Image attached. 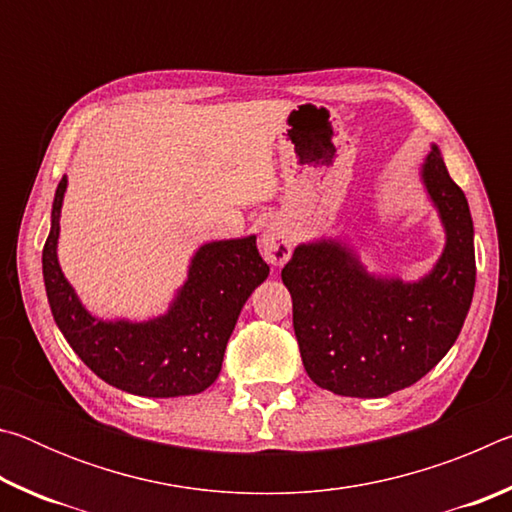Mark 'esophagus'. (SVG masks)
Masks as SVG:
<instances>
[{
  "instance_id": "34e87169",
  "label": "esophagus",
  "mask_w": 512,
  "mask_h": 512,
  "mask_svg": "<svg viewBox=\"0 0 512 512\" xmlns=\"http://www.w3.org/2000/svg\"><path fill=\"white\" fill-rule=\"evenodd\" d=\"M259 248H262V255L268 264H287L293 250V239L287 225L282 221L268 223L262 232V239H259Z\"/></svg>"
}]
</instances>
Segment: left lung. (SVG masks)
<instances>
[{
    "label": "left lung",
    "mask_w": 512,
    "mask_h": 512,
    "mask_svg": "<svg viewBox=\"0 0 512 512\" xmlns=\"http://www.w3.org/2000/svg\"><path fill=\"white\" fill-rule=\"evenodd\" d=\"M445 228V250L418 282L366 271L336 239L300 244L282 268L307 375L345 397H386L415 384L445 357L472 305L476 262L470 205L440 158L420 169Z\"/></svg>",
    "instance_id": "obj_1"
}]
</instances>
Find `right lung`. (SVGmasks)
Here are the masks:
<instances>
[{"label": "right lung", "mask_w": 512, "mask_h": 512, "mask_svg": "<svg viewBox=\"0 0 512 512\" xmlns=\"http://www.w3.org/2000/svg\"><path fill=\"white\" fill-rule=\"evenodd\" d=\"M67 178L58 183L42 275L51 314L81 361L106 384L142 397L196 395L219 377L225 345L241 307L268 277L255 235L210 241L196 250L167 314L142 320H103L81 305L58 264L60 207Z\"/></svg>", "instance_id": "1"}]
</instances>
